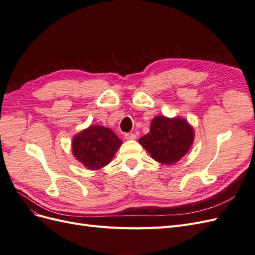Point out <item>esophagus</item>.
<instances>
[{
    "label": "esophagus",
    "mask_w": 255,
    "mask_h": 255,
    "mask_svg": "<svg viewBox=\"0 0 255 255\" xmlns=\"http://www.w3.org/2000/svg\"><path fill=\"white\" fill-rule=\"evenodd\" d=\"M125 137H126V139L130 140V139H135L136 135L133 134V133H126V134H125Z\"/></svg>",
    "instance_id": "1"
}]
</instances>
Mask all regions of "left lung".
<instances>
[{
	"instance_id": "1",
	"label": "left lung",
	"mask_w": 255,
	"mask_h": 255,
	"mask_svg": "<svg viewBox=\"0 0 255 255\" xmlns=\"http://www.w3.org/2000/svg\"><path fill=\"white\" fill-rule=\"evenodd\" d=\"M194 138V128L185 119L157 116L151 122L150 132L138 142L154 160L164 165H173L188 152Z\"/></svg>"
}]
</instances>
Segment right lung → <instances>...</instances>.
I'll use <instances>...</instances> for the list:
<instances>
[{
  "label": "right lung",
  "mask_w": 255,
  "mask_h": 255,
  "mask_svg": "<svg viewBox=\"0 0 255 255\" xmlns=\"http://www.w3.org/2000/svg\"><path fill=\"white\" fill-rule=\"evenodd\" d=\"M121 144L122 140L111 128L90 126L73 137L72 151L85 167L99 170L110 164Z\"/></svg>",
  "instance_id": "add662e5"
}]
</instances>
